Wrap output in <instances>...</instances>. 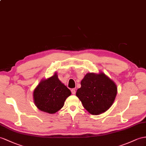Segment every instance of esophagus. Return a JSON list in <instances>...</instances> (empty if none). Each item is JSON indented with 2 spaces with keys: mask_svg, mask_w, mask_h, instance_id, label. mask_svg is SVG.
I'll return each instance as SVG.
<instances>
[{
  "mask_svg": "<svg viewBox=\"0 0 146 146\" xmlns=\"http://www.w3.org/2000/svg\"><path fill=\"white\" fill-rule=\"evenodd\" d=\"M71 92H72V94L73 95L76 94V89H75V88H72V89L71 90Z\"/></svg>",
  "mask_w": 146,
  "mask_h": 146,
  "instance_id": "esophagus-1",
  "label": "esophagus"
}]
</instances>
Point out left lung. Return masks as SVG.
Masks as SVG:
<instances>
[{
  "instance_id": "left-lung-1",
  "label": "left lung",
  "mask_w": 146,
  "mask_h": 146,
  "mask_svg": "<svg viewBox=\"0 0 146 146\" xmlns=\"http://www.w3.org/2000/svg\"><path fill=\"white\" fill-rule=\"evenodd\" d=\"M80 84L76 96L88 113L98 115L111 107L117 94V86L105 73L88 72Z\"/></svg>"
}]
</instances>
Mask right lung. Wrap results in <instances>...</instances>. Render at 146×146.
Masks as SVG:
<instances>
[{
  "label": "right lung",
  "mask_w": 146,
  "mask_h": 146,
  "mask_svg": "<svg viewBox=\"0 0 146 146\" xmlns=\"http://www.w3.org/2000/svg\"><path fill=\"white\" fill-rule=\"evenodd\" d=\"M70 90L59 80L57 72L46 79H42L33 91V102L42 111L54 114L61 110Z\"/></svg>",
  "instance_id": "right-lung-1"
}]
</instances>
